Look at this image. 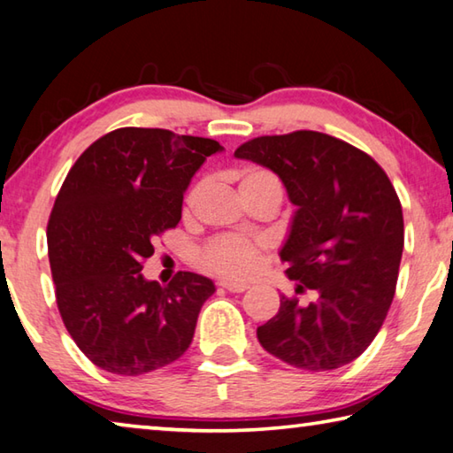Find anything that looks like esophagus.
Masks as SVG:
<instances>
[{
  "label": "esophagus",
  "instance_id": "obj_1",
  "mask_svg": "<svg viewBox=\"0 0 453 453\" xmlns=\"http://www.w3.org/2000/svg\"><path fill=\"white\" fill-rule=\"evenodd\" d=\"M219 286L227 291H232V294H242V291L250 288L248 283H240V281H219Z\"/></svg>",
  "mask_w": 453,
  "mask_h": 453
}]
</instances>
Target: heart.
Masks as SVG:
<instances>
[{"mask_svg":"<svg viewBox=\"0 0 453 453\" xmlns=\"http://www.w3.org/2000/svg\"><path fill=\"white\" fill-rule=\"evenodd\" d=\"M240 194L245 196L267 183H280L278 178L272 172L264 170V167L250 165L243 167L240 172ZM197 191L189 196V203L194 202ZM259 264V245L251 240L237 235H226L218 237L211 243L199 251L197 265L203 272L219 275V278L227 280H245L257 270Z\"/></svg>","mask_w":453,"mask_h":453,"instance_id":"b5f03b06","label":"heart"}]
</instances>
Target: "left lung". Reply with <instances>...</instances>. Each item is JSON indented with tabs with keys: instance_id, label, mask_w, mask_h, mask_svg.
I'll use <instances>...</instances> for the list:
<instances>
[{
	"instance_id": "left-lung-1",
	"label": "left lung",
	"mask_w": 453,
	"mask_h": 453,
	"mask_svg": "<svg viewBox=\"0 0 453 453\" xmlns=\"http://www.w3.org/2000/svg\"><path fill=\"white\" fill-rule=\"evenodd\" d=\"M235 157L278 173L296 205L280 251L296 294L257 327L265 351L308 372L354 362L392 305L403 251L402 203L373 157L327 134L300 129L242 143Z\"/></svg>"
}]
</instances>
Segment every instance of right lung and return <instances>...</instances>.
<instances>
[{"label": "right lung", "instance_id": "add662e5", "mask_svg": "<svg viewBox=\"0 0 453 453\" xmlns=\"http://www.w3.org/2000/svg\"><path fill=\"white\" fill-rule=\"evenodd\" d=\"M216 140L119 127L81 153L48 224L61 319L91 362L118 375L170 365L194 340L213 281L178 272L167 286L142 275L156 235L181 219L183 194Z\"/></svg>", "mask_w": 453, "mask_h": 453}]
</instances>
